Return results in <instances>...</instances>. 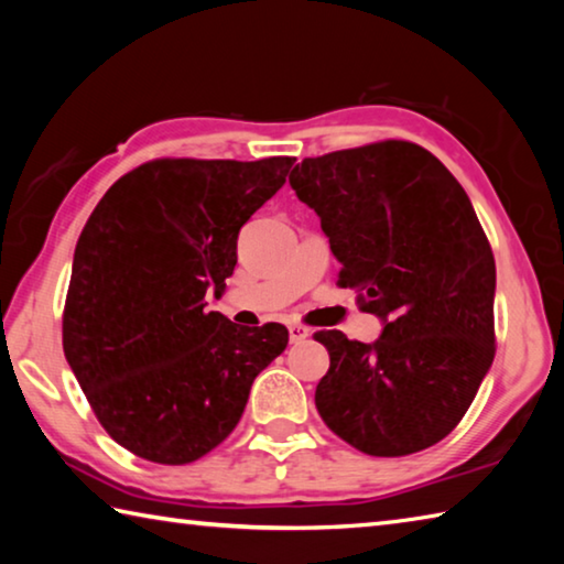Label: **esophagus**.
I'll return each instance as SVG.
<instances>
[{"mask_svg": "<svg viewBox=\"0 0 564 564\" xmlns=\"http://www.w3.org/2000/svg\"><path fill=\"white\" fill-rule=\"evenodd\" d=\"M308 336H311L308 328L295 326V323H291V326H289V338H291V343H301V340H305Z\"/></svg>", "mask_w": 564, "mask_h": 564, "instance_id": "34e87169", "label": "esophagus"}]
</instances>
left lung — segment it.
I'll list each match as a JSON object with an SVG mask.
<instances>
[{
    "label": "left lung",
    "instance_id": "obj_1",
    "mask_svg": "<svg viewBox=\"0 0 564 564\" xmlns=\"http://www.w3.org/2000/svg\"><path fill=\"white\" fill-rule=\"evenodd\" d=\"M291 186L321 218L338 285L383 321L373 343L318 330L326 425L360 453L410 455L460 423L495 358V259L465 188L410 141L303 159Z\"/></svg>",
    "mask_w": 564,
    "mask_h": 564
}]
</instances>
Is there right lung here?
<instances>
[{
	"label": "right lung",
	"mask_w": 564,
	"mask_h": 564,
	"mask_svg": "<svg viewBox=\"0 0 564 564\" xmlns=\"http://www.w3.org/2000/svg\"><path fill=\"white\" fill-rule=\"evenodd\" d=\"M293 161L156 159L91 212L74 251L64 356L104 431L133 455L186 465L212 453L289 346L281 323L238 328L204 299L224 293L238 231Z\"/></svg>",
	"instance_id": "obj_1"
}]
</instances>
